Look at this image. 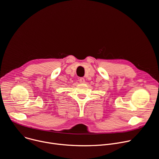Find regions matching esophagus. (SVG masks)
Returning a JSON list of instances; mask_svg holds the SVG:
<instances>
[{
	"label": "esophagus",
	"instance_id": "esophagus-1",
	"mask_svg": "<svg viewBox=\"0 0 159 159\" xmlns=\"http://www.w3.org/2000/svg\"><path fill=\"white\" fill-rule=\"evenodd\" d=\"M79 81H80V83H84L85 82V80H84V78H80Z\"/></svg>",
	"mask_w": 159,
	"mask_h": 159
}]
</instances>
